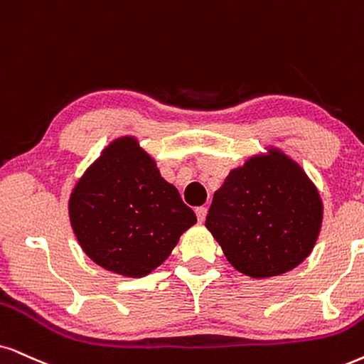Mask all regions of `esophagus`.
I'll return each instance as SVG.
<instances>
[{
  "label": "esophagus",
  "mask_w": 364,
  "mask_h": 364,
  "mask_svg": "<svg viewBox=\"0 0 364 364\" xmlns=\"http://www.w3.org/2000/svg\"><path fill=\"white\" fill-rule=\"evenodd\" d=\"M196 211V216H198V222H205V218H206V211H208V210H206L205 208V206H198V208L195 210Z\"/></svg>",
  "instance_id": "obj_1"
}]
</instances>
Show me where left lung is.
Here are the masks:
<instances>
[{"label":"left lung","mask_w":364,"mask_h":364,"mask_svg":"<svg viewBox=\"0 0 364 364\" xmlns=\"http://www.w3.org/2000/svg\"><path fill=\"white\" fill-rule=\"evenodd\" d=\"M233 168L215 191L205 227L238 272H291L314 248L324 205L304 168L275 146Z\"/></svg>","instance_id":"left-lung-1"}]
</instances>
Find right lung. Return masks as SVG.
<instances>
[{
  "label": "right lung",
  "mask_w": 364,
  "mask_h": 364,
  "mask_svg": "<svg viewBox=\"0 0 364 364\" xmlns=\"http://www.w3.org/2000/svg\"><path fill=\"white\" fill-rule=\"evenodd\" d=\"M68 218L92 262L131 279L158 269L196 223L136 136L110 141L85 169L68 198Z\"/></svg>",
  "instance_id": "1"
}]
</instances>
